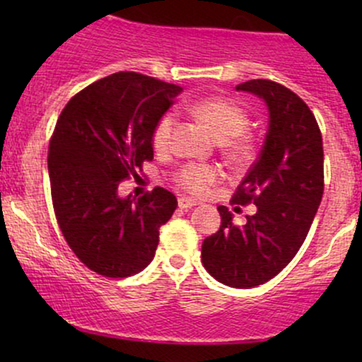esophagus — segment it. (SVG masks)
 <instances>
[{"label": "esophagus", "instance_id": "obj_1", "mask_svg": "<svg viewBox=\"0 0 362 362\" xmlns=\"http://www.w3.org/2000/svg\"><path fill=\"white\" fill-rule=\"evenodd\" d=\"M194 206H197V201H194V199L178 197V207H180V209H190V207Z\"/></svg>", "mask_w": 362, "mask_h": 362}]
</instances>
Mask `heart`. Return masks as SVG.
Returning <instances> with one entry per match:
<instances>
[{"label": "heart", "mask_w": 362, "mask_h": 362, "mask_svg": "<svg viewBox=\"0 0 362 362\" xmlns=\"http://www.w3.org/2000/svg\"><path fill=\"white\" fill-rule=\"evenodd\" d=\"M192 114L213 131L216 138L223 141V151L228 160L233 163H245L252 156V144L245 136L250 120L242 107L224 98H204L194 103ZM173 124V114H165L158 119L151 134V144L156 151L168 149ZM218 168L211 165L187 163L177 172L175 184L185 192L201 195L218 180Z\"/></svg>", "instance_id": "1"}]
</instances>
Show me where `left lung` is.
Here are the masks:
<instances>
[{"instance_id": "obj_1", "label": "left lung", "mask_w": 362, "mask_h": 362, "mask_svg": "<svg viewBox=\"0 0 362 362\" xmlns=\"http://www.w3.org/2000/svg\"><path fill=\"white\" fill-rule=\"evenodd\" d=\"M236 90L269 109L260 155L231 199L255 204L257 213L238 226L219 206L221 226L202 242V264L216 281L248 289L276 277L305 242L323 195V143L313 112L284 85L250 80Z\"/></svg>"}]
</instances>
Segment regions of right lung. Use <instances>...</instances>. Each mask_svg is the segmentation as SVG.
<instances>
[{
    "label": "right lung",
    "instance_id": "add662e5",
    "mask_svg": "<svg viewBox=\"0 0 362 362\" xmlns=\"http://www.w3.org/2000/svg\"><path fill=\"white\" fill-rule=\"evenodd\" d=\"M180 91L119 71L78 91L62 109L47 156L52 206L62 236L90 271L129 277L155 257L175 195L155 187L134 201L120 199L117 189L153 160V127Z\"/></svg>",
    "mask_w": 362,
    "mask_h": 362
}]
</instances>
